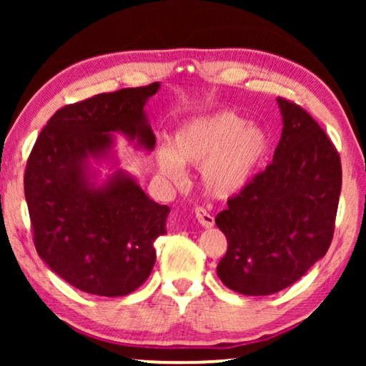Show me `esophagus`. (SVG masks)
Segmentation results:
<instances>
[{"label":"esophagus","mask_w":366,"mask_h":366,"mask_svg":"<svg viewBox=\"0 0 366 366\" xmlns=\"http://www.w3.org/2000/svg\"><path fill=\"white\" fill-rule=\"evenodd\" d=\"M194 217H197L198 223L202 224V227H204V228H212L213 224H214V218L203 207L194 208Z\"/></svg>","instance_id":"34e87169"}]
</instances>
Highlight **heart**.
Masks as SVG:
<instances>
[{"instance_id":"obj_1","label":"heart","mask_w":366,"mask_h":366,"mask_svg":"<svg viewBox=\"0 0 366 366\" xmlns=\"http://www.w3.org/2000/svg\"><path fill=\"white\" fill-rule=\"evenodd\" d=\"M269 153L263 128L233 112L189 119L177 129L172 147L158 149V167L172 182H182V163L198 164L203 188L217 198L242 192Z\"/></svg>"}]
</instances>
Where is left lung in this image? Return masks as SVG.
<instances>
[{
    "label": "left lung",
    "mask_w": 366,
    "mask_h": 366,
    "mask_svg": "<svg viewBox=\"0 0 366 366\" xmlns=\"http://www.w3.org/2000/svg\"><path fill=\"white\" fill-rule=\"evenodd\" d=\"M283 132L273 162L218 213L228 248L217 273L252 297L290 287L325 257L335 233L342 162L307 109L278 98Z\"/></svg>",
    "instance_id": "1"
}]
</instances>
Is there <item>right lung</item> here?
Segmentation results:
<instances>
[{
  "label": "right lung",
  "mask_w": 366,
  "mask_h": 366,
  "mask_svg": "<svg viewBox=\"0 0 366 366\" xmlns=\"http://www.w3.org/2000/svg\"><path fill=\"white\" fill-rule=\"evenodd\" d=\"M159 83L94 94L66 104L49 118L29 153L24 197L33 243L54 273L81 292L123 297L147 282L169 213L128 174L92 188L84 177L88 154L107 153L112 132L154 148L143 107Z\"/></svg>",
  "instance_id": "add662e5"
}]
</instances>
